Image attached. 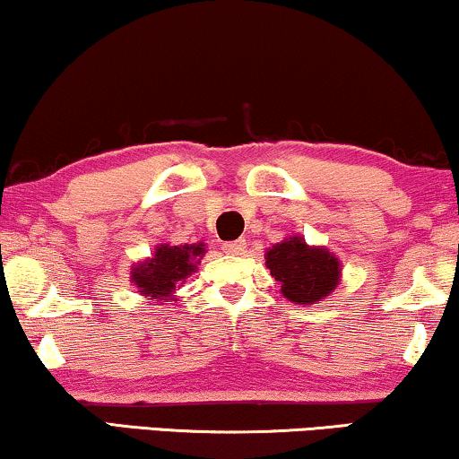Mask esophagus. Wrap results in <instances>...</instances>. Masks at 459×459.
I'll use <instances>...</instances> for the list:
<instances>
[{
    "instance_id": "esophagus-1",
    "label": "esophagus",
    "mask_w": 459,
    "mask_h": 459,
    "mask_svg": "<svg viewBox=\"0 0 459 459\" xmlns=\"http://www.w3.org/2000/svg\"><path fill=\"white\" fill-rule=\"evenodd\" d=\"M224 252L229 254H244L246 250V239H237V241H229V244H224Z\"/></svg>"
}]
</instances>
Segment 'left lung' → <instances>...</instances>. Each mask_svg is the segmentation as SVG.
Listing matches in <instances>:
<instances>
[{
    "instance_id": "left-lung-1",
    "label": "left lung",
    "mask_w": 459,
    "mask_h": 459,
    "mask_svg": "<svg viewBox=\"0 0 459 459\" xmlns=\"http://www.w3.org/2000/svg\"><path fill=\"white\" fill-rule=\"evenodd\" d=\"M264 263L280 282L284 299L297 306H312L335 290L342 280V263L325 246L306 244L301 235H290L264 252Z\"/></svg>"
}]
</instances>
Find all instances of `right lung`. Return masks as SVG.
Segmentation results:
<instances>
[{"label":"right lung","instance_id":"add662e5","mask_svg":"<svg viewBox=\"0 0 459 459\" xmlns=\"http://www.w3.org/2000/svg\"><path fill=\"white\" fill-rule=\"evenodd\" d=\"M205 244H160L149 258L132 264L130 282L147 301H177L175 292L196 272L205 256Z\"/></svg>","mask_w":459,"mask_h":459}]
</instances>
